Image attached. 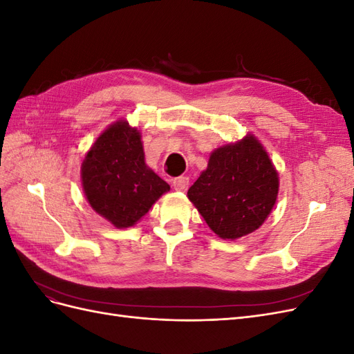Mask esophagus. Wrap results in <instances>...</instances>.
<instances>
[{"label":"esophagus","instance_id":"esophagus-1","mask_svg":"<svg viewBox=\"0 0 354 354\" xmlns=\"http://www.w3.org/2000/svg\"><path fill=\"white\" fill-rule=\"evenodd\" d=\"M173 186L178 192H185L187 189V186H189V177L180 176V177L173 178Z\"/></svg>","mask_w":354,"mask_h":354}]
</instances>
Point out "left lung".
<instances>
[{"instance_id":"8db88e82","label":"left lung","mask_w":354,"mask_h":354,"mask_svg":"<svg viewBox=\"0 0 354 354\" xmlns=\"http://www.w3.org/2000/svg\"><path fill=\"white\" fill-rule=\"evenodd\" d=\"M279 178L255 137L217 149L187 192L211 230L238 239L259 229L277 196Z\"/></svg>"}]
</instances>
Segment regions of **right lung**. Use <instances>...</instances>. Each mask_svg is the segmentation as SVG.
Returning a JSON list of instances; mask_svg holds the SVG:
<instances>
[{"label":"right lung","instance_id":"obj_1","mask_svg":"<svg viewBox=\"0 0 354 354\" xmlns=\"http://www.w3.org/2000/svg\"><path fill=\"white\" fill-rule=\"evenodd\" d=\"M81 173L91 208L120 229L133 226L169 190L145 164L140 133L124 121L111 125L95 140Z\"/></svg>","mask_w":354,"mask_h":354}]
</instances>
